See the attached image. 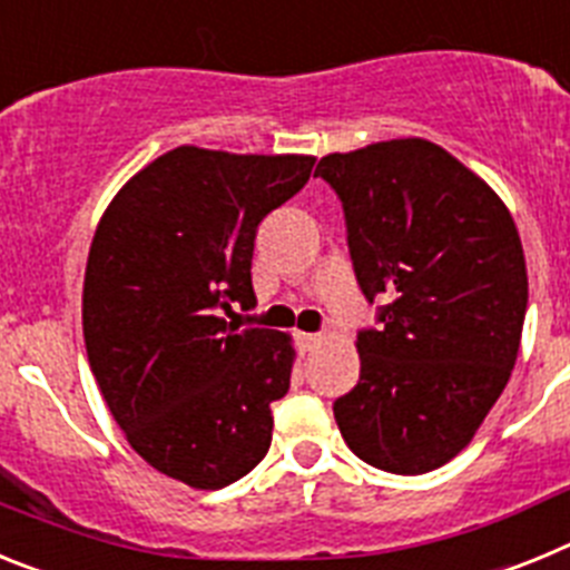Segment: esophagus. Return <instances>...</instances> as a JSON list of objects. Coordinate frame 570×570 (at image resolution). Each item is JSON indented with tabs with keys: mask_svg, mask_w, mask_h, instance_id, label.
Here are the masks:
<instances>
[{
	"mask_svg": "<svg viewBox=\"0 0 570 570\" xmlns=\"http://www.w3.org/2000/svg\"><path fill=\"white\" fill-rule=\"evenodd\" d=\"M296 340H299L302 351H314V347L322 342V334H305V331H299V334H296Z\"/></svg>",
	"mask_w": 570,
	"mask_h": 570,
	"instance_id": "obj_1",
	"label": "esophagus"
}]
</instances>
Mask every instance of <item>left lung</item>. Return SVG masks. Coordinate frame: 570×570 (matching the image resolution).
Wrapping results in <instances>:
<instances>
[{
	"instance_id": "left-lung-1",
	"label": "left lung",
	"mask_w": 570,
	"mask_h": 570,
	"mask_svg": "<svg viewBox=\"0 0 570 570\" xmlns=\"http://www.w3.org/2000/svg\"><path fill=\"white\" fill-rule=\"evenodd\" d=\"M345 210L380 328L356 336L360 382L334 402L347 448L391 473L454 460L500 400L520 354L525 254L505 203L428 139H391L316 165Z\"/></svg>"
}]
</instances>
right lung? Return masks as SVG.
Returning a JSON list of instances; mask_svg holds the SVG:
<instances>
[{
	"label": "right lung",
	"mask_w": 570,
	"mask_h": 570,
	"mask_svg": "<svg viewBox=\"0 0 570 570\" xmlns=\"http://www.w3.org/2000/svg\"><path fill=\"white\" fill-rule=\"evenodd\" d=\"M314 163L183 145L130 176L99 219L82 288L90 371L130 448L170 480L216 491L268 454L294 345L225 314L256 305V228Z\"/></svg>",
	"instance_id": "1"
}]
</instances>
